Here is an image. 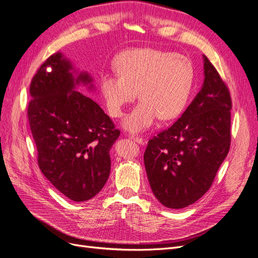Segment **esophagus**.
<instances>
[{
	"label": "esophagus",
	"instance_id": "1",
	"mask_svg": "<svg viewBox=\"0 0 258 258\" xmlns=\"http://www.w3.org/2000/svg\"><path fill=\"white\" fill-rule=\"evenodd\" d=\"M131 138H132L133 140H134V141L138 142L139 145H145V144H146V140H145L144 138H142L141 136H138V135H137V136H135V135H134V136H132Z\"/></svg>",
	"mask_w": 258,
	"mask_h": 258
}]
</instances>
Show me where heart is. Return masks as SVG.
<instances>
[{"label": "heart", "instance_id": "heart-1", "mask_svg": "<svg viewBox=\"0 0 258 258\" xmlns=\"http://www.w3.org/2000/svg\"><path fill=\"white\" fill-rule=\"evenodd\" d=\"M117 74H103L100 90L113 118L135 100L140 102L123 121L130 132H142L157 121L178 117L186 107L195 81L192 62L184 55L156 49H135L121 54Z\"/></svg>", "mask_w": 258, "mask_h": 258}]
</instances>
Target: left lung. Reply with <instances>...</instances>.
Returning <instances> with one entry per match:
<instances>
[{
  "label": "left lung",
  "instance_id": "obj_1",
  "mask_svg": "<svg viewBox=\"0 0 258 258\" xmlns=\"http://www.w3.org/2000/svg\"><path fill=\"white\" fill-rule=\"evenodd\" d=\"M204 75L182 117L150 139L144 154L152 191L168 208H184L203 197L230 151V90L206 56Z\"/></svg>",
  "mask_w": 258,
  "mask_h": 258
}]
</instances>
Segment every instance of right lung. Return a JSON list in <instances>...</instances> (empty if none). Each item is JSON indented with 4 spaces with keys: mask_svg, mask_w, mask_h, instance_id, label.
<instances>
[{
    "mask_svg": "<svg viewBox=\"0 0 258 258\" xmlns=\"http://www.w3.org/2000/svg\"><path fill=\"white\" fill-rule=\"evenodd\" d=\"M71 69L60 53L40 66L31 82L27 117L41 172L63 196L84 202L107 182L109 150L120 131L97 103L74 90L92 79L85 72L74 79Z\"/></svg>",
    "mask_w": 258,
    "mask_h": 258,
    "instance_id": "add662e5",
    "label": "right lung"
}]
</instances>
